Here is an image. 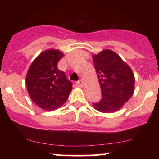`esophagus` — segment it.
I'll return each instance as SVG.
<instances>
[{
	"label": "esophagus",
	"mask_w": 159,
	"mask_h": 159,
	"mask_svg": "<svg viewBox=\"0 0 159 159\" xmlns=\"http://www.w3.org/2000/svg\"><path fill=\"white\" fill-rule=\"evenodd\" d=\"M77 84L80 86V87H84V81L82 79H80L79 81L77 82Z\"/></svg>",
	"instance_id": "obj_1"
}]
</instances>
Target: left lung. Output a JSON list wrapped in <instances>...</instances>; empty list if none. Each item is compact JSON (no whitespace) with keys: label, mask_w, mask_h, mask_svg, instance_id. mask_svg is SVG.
<instances>
[{"label":"left lung","mask_w":159,"mask_h":159,"mask_svg":"<svg viewBox=\"0 0 159 159\" xmlns=\"http://www.w3.org/2000/svg\"><path fill=\"white\" fill-rule=\"evenodd\" d=\"M93 61L102 92L101 100L93 105L102 113L116 112L134 93V73L131 67L110 49L93 54Z\"/></svg>","instance_id":"8db88e82"}]
</instances>
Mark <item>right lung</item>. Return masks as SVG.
Listing matches in <instances>:
<instances>
[{"label":"right lung","mask_w":159,"mask_h":159,"mask_svg":"<svg viewBox=\"0 0 159 159\" xmlns=\"http://www.w3.org/2000/svg\"><path fill=\"white\" fill-rule=\"evenodd\" d=\"M63 53L58 49L42 52L33 61L26 75V86L32 101L45 111L63 105L72 89V82L57 68Z\"/></svg>","instance_id":"add662e5"}]
</instances>
